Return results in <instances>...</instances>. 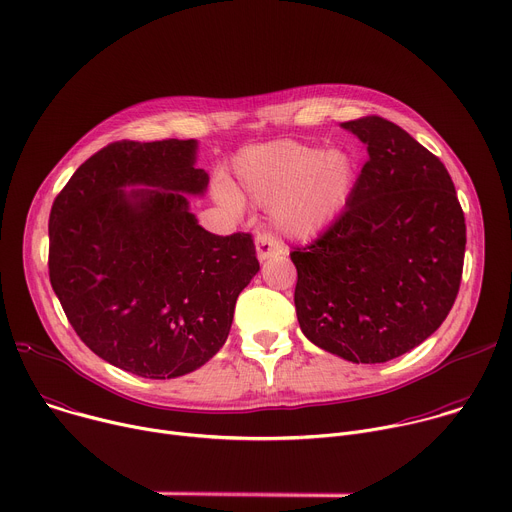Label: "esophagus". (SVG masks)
<instances>
[{"instance_id":"1","label":"esophagus","mask_w":512,"mask_h":512,"mask_svg":"<svg viewBox=\"0 0 512 512\" xmlns=\"http://www.w3.org/2000/svg\"><path fill=\"white\" fill-rule=\"evenodd\" d=\"M255 249H257V257L259 261H265V259H271V257H277L283 253V245L279 243V239L271 233H261L257 235L255 239Z\"/></svg>"}]
</instances>
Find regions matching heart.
<instances>
[{
  "label": "heart",
  "instance_id": "heart-1",
  "mask_svg": "<svg viewBox=\"0 0 512 512\" xmlns=\"http://www.w3.org/2000/svg\"><path fill=\"white\" fill-rule=\"evenodd\" d=\"M241 188L259 204L271 206L275 227L289 237H310L348 204L356 186V160L344 148L320 150L302 141H269L235 160ZM216 196L241 210L239 194L221 184Z\"/></svg>",
  "mask_w": 512,
  "mask_h": 512
}]
</instances>
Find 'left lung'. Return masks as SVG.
Wrapping results in <instances>:
<instances>
[{"mask_svg": "<svg viewBox=\"0 0 512 512\" xmlns=\"http://www.w3.org/2000/svg\"><path fill=\"white\" fill-rule=\"evenodd\" d=\"M342 127L369 160L334 225L289 253L294 302L310 342L375 364L413 350L450 314L466 223L446 166L405 129L377 115Z\"/></svg>", "mask_w": 512, "mask_h": 512, "instance_id": "8db88e82", "label": "left lung"}]
</instances>
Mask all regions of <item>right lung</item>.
<instances>
[{"label": "right lung", "instance_id": "1", "mask_svg": "<svg viewBox=\"0 0 512 512\" xmlns=\"http://www.w3.org/2000/svg\"><path fill=\"white\" fill-rule=\"evenodd\" d=\"M196 150V139L115 141L50 210V283L70 326L97 356L145 379L182 377L221 350L259 271L249 233L212 235L190 212L186 194L208 186Z\"/></svg>", "mask_w": 512, "mask_h": 512}]
</instances>
